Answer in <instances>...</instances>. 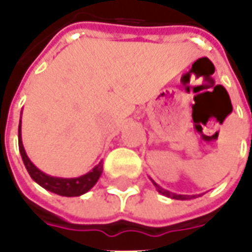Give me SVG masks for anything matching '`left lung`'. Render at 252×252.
Returning a JSON list of instances; mask_svg holds the SVG:
<instances>
[{"instance_id":"8db88e82","label":"left lung","mask_w":252,"mask_h":252,"mask_svg":"<svg viewBox=\"0 0 252 252\" xmlns=\"http://www.w3.org/2000/svg\"><path fill=\"white\" fill-rule=\"evenodd\" d=\"M153 184L160 194L166 195V197H170V198H174V200H190V198H195V195H182V194H175V193H171V191H169V190H164L163 188H160V186H159L157 182H154V181H153Z\"/></svg>"}]
</instances>
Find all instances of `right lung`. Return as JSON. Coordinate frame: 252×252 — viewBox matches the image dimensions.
Listing matches in <instances>:
<instances>
[{"instance_id":"right-lung-1","label":"right lung","mask_w":252,"mask_h":252,"mask_svg":"<svg viewBox=\"0 0 252 252\" xmlns=\"http://www.w3.org/2000/svg\"><path fill=\"white\" fill-rule=\"evenodd\" d=\"M19 148L23 162L30 173L31 178L35 181L36 184H39L41 188L50 190L55 194L64 195V197H77V195L85 194L97 184L99 175L102 173V164L101 163L97 164L93 170H90L88 174L81 175L78 178H59V177H51V175L40 171L27 157L24 146L21 142V121L19 124Z\"/></svg>"}]
</instances>
